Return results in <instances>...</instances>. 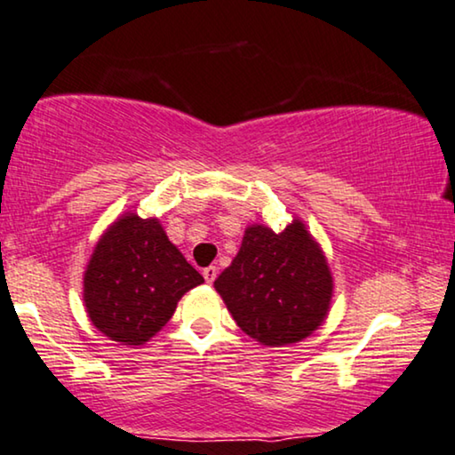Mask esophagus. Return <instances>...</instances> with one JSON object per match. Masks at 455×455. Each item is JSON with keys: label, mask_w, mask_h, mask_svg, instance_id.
Segmentation results:
<instances>
[{"label": "esophagus", "mask_w": 455, "mask_h": 455, "mask_svg": "<svg viewBox=\"0 0 455 455\" xmlns=\"http://www.w3.org/2000/svg\"><path fill=\"white\" fill-rule=\"evenodd\" d=\"M204 278H206V283L208 284H212L214 280H216V276H219V267L216 266H208V267H204Z\"/></svg>", "instance_id": "obj_1"}]
</instances>
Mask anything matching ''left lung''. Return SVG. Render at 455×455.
<instances>
[{"label": "left lung", "instance_id": "1", "mask_svg": "<svg viewBox=\"0 0 455 455\" xmlns=\"http://www.w3.org/2000/svg\"><path fill=\"white\" fill-rule=\"evenodd\" d=\"M214 286L236 325L266 347L309 336L328 315L331 299L328 261L299 220L283 233L249 227Z\"/></svg>", "mask_w": 455, "mask_h": 455}]
</instances>
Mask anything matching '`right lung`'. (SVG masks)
<instances>
[{
    "label": "right lung",
    "instance_id": "obj_1",
    "mask_svg": "<svg viewBox=\"0 0 455 455\" xmlns=\"http://www.w3.org/2000/svg\"><path fill=\"white\" fill-rule=\"evenodd\" d=\"M156 219L127 214L102 235L84 274L92 323L115 342L140 347L172 317L179 299L202 284Z\"/></svg>",
    "mask_w": 455,
    "mask_h": 455
}]
</instances>
